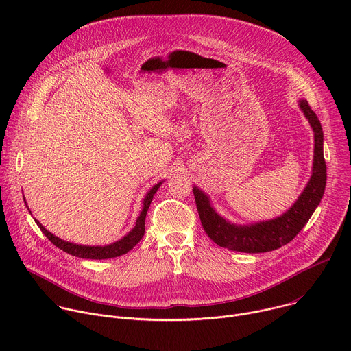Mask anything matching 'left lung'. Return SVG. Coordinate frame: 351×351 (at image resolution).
Masks as SVG:
<instances>
[{"label":"left lung","mask_w":351,"mask_h":351,"mask_svg":"<svg viewBox=\"0 0 351 351\" xmlns=\"http://www.w3.org/2000/svg\"><path fill=\"white\" fill-rule=\"evenodd\" d=\"M298 107L314 132V162L311 178L295 203L280 217L248 225H237L221 217L211 204L208 194L193 187L199 221L208 237L221 247L240 253H267L291 241L319 206L326 186V164L324 158V132L307 99H298Z\"/></svg>","instance_id":"obj_1"}]
</instances>
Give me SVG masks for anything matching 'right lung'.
<instances>
[{
  "label": "right lung",
  "instance_id": "right-lung-1",
  "mask_svg": "<svg viewBox=\"0 0 351 351\" xmlns=\"http://www.w3.org/2000/svg\"><path fill=\"white\" fill-rule=\"evenodd\" d=\"M162 184V182H158L157 184H154L149 191L145 194L144 199H143V210L136 221L134 228L122 239H119L115 243L107 244V245H82V244H76V243H71V241H65L60 237H57L56 234H53L51 232H48L37 219L36 223L40 228V230L48 237V240L51 241L54 245H57L58 248H61L62 252L79 257V258H87V260H107V258H114V257H119L126 254L128 252L141 240V237L144 236V222H145V215L148 211L149 204L153 202V197L157 193V190L160 189V186ZM26 204V199H25ZM27 207V204H26Z\"/></svg>",
  "mask_w": 351,
  "mask_h": 351
}]
</instances>
